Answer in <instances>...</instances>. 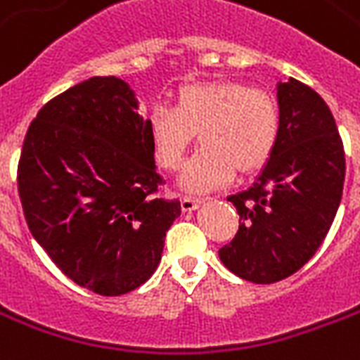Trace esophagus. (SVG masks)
<instances>
[{"mask_svg":"<svg viewBox=\"0 0 360 360\" xmlns=\"http://www.w3.org/2000/svg\"><path fill=\"white\" fill-rule=\"evenodd\" d=\"M200 205H202V200H198V198L185 196V198L181 200V210L185 211V213H192L194 210H198Z\"/></svg>","mask_w":360,"mask_h":360,"instance_id":"1","label":"esophagus"}]
</instances>
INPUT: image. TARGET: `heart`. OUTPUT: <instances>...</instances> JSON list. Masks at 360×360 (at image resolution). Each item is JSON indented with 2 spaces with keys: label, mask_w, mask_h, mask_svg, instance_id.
<instances>
[{
  "label": "heart",
  "mask_w": 360,
  "mask_h": 360,
  "mask_svg": "<svg viewBox=\"0 0 360 360\" xmlns=\"http://www.w3.org/2000/svg\"><path fill=\"white\" fill-rule=\"evenodd\" d=\"M281 128L278 101L264 90L236 81L191 82L177 90L174 107L147 117L155 160L177 169L198 134L202 149L181 174L188 194L229 185L234 172L253 174L270 160Z\"/></svg>",
  "instance_id": "1"
}]
</instances>
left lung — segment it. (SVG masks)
Returning <instances> with one entry per match:
<instances>
[{"label":"left lung","instance_id":"obj_1","mask_svg":"<svg viewBox=\"0 0 360 360\" xmlns=\"http://www.w3.org/2000/svg\"><path fill=\"white\" fill-rule=\"evenodd\" d=\"M281 128L270 160L247 191L229 196L240 230L219 251L245 281L289 278L319 249L333 226L345 179V155L330 109L290 77L278 82Z\"/></svg>","mask_w":360,"mask_h":360}]
</instances>
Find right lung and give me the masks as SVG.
<instances>
[{"label": "right lung", "mask_w": 360, "mask_h": 360, "mask_svg": "<svg viewBox=\"0 0 360 360\" xmlns=\"http://www.w3.org/2000/svg\"><path fill=\"white\" fill-rule=\"evenodd\" d=\"M147 120L130 84L92 77L56 96L30 124L18 162L27 229L52 262L96 295L143 285L160 264L177 200L155 198Z\"/></svg>", "instance_id": "obj_1"}]
</instances>
